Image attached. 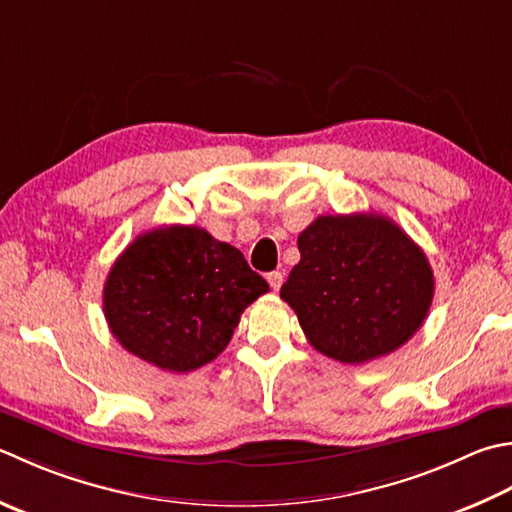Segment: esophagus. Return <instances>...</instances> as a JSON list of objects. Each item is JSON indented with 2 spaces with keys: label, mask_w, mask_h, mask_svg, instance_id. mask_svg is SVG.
Segmentation results:
<instances>
[{
  "label": "esophagus",
  "mask_w": 512,
  "mask_h": 512,
  "mask_svg": "<svg viewBox=\"0 0 512 512\" xmlns=\"http://www.w3.org/2000/svg\"><path fill=\"white\" fill-rule=\"evenodd\" d=\"M268 284H270V288H273V290H279V288H282V282H284V275L282 273H279V270H273V273H268Z\"/></svg>",
  "instance_id": "esophagus-1"
}]
</instances>
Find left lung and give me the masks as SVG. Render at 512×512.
<instances>
[{
    "label": "left lung",
    "mask_w": 512,
    "mask_h": 512,
    "mask_svg": "<svg viewBox=\"0 0 512 512\" xmlns=\"http://www.w3.org/2000/svg\"><path fill=\"white\" fill-rule=\"evenodd\" d=\"M297 246L302 259L279 295L322 355L364 364L404 346L424 324L433 270L393 219L322 215L299 233Z\"/></svg>",
    "instance_id": "1"
}]
</instances>
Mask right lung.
<instances>
[{"label": "right lung", "mask_w": 512, "mask_h": 512, "mask_svg": "<svg viewBox=\"0 0 512 512\" xmlns=\"http://www.w3.org/2000/svg\"><path fill=\"white\" fill-rule=\"evenodd\" d=\"M268 293L235 246L199 226L139 235L104 284L110 333L128 353L170 373H190L222 353L244 308Z\"/></svg>", "instance_id": "1"}]
</instances>
